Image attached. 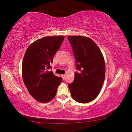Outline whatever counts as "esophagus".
<instances>
[{
  "mask_svg": "<svg viewBox=\"0 0 132 132\" xmlns=\"http://www.w3.org/2000/svg\"><path fill=\"white\" fill-rule=\"evenodd\" d=\"M61 76L62 77V79H63V80L64 79V78H65V75H62Z\"/></svg>",
  "mask_w": 132,
  "mask_h": 132,
  "instance_id": "34e87169",
  "label": "esophagus"
}]
</instances>
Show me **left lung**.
I'll use <instances>...</instances> for the list:
<instances>
[{
    "label": "left lung",
    "mask_w": 132,
    "mask_h": 132,
    "mask_svg": "<svg viewBox=\"0 0 132 132\" xmlns=\"http://www.w3.org/2000/svg\"><path fill=\"white\" fill-rule=\"evenodd\" d=\"M74 53L77 69L75 80L69 84L71 95L82 104L95 99L103 85L105 63L103 55L93 39L84 36L68 37Z\"/></svg>",
    "instance_id": "8db88e82"
}]
</instances>
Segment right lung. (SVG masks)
I'll return each mask as SVG.
<instances>
[{
    "instance_id": "add662e5",
    "label": "right lung",
    "mask_w": 132,
    "mask_h": 132,
    "mask_svg": "<svg viewBox=\"0 0 132 132\" xmlns=\"http://www.w3.org/2000/svg\"><path fill=\"white\" fill-rule=\"evenodd\" d=\"M64 38L63 35L42 38L30 44L26 51L22 77L29 93L37 101L46 103L51 101L62 81L61 77L48 69Z\"/></svg>"
}]
</instances>
